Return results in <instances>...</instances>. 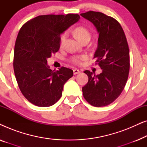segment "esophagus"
I'll return each instance as SVG.
<instances>
[{
	"label": "esophagus",
	"instance_id": "obj_1",
	"mask_svg": "<svg viewBox=\"0 0 147 147\" xmlns=\"http://www.w3.org/2000/svg\"><path fill=\"white\" fill-rule=\"evenodd\" d=\"M73 71H74V75H76V74H78L80 73V71L79 69H75L73 70Z\"/></svg>",
	"mask_w": 147,
	"mask_h": 147
}]
</instances>
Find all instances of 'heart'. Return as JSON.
Masks as SVG:
<instances>
[{
	"label": "heart",
	"mask_w": 147,
	"mask_h": 147,
	"mask_svg": "<svg viewBox=\"0 0 147 147\" xmlns=\"http://www.w3.org/2000/svg\"><path fill=\"white\" fill-rule=\"evenodd\" d=\"M74 33H75L76 37H77L79 40H80V41L86 37H90V33L89 30L85 27H82V26H79V27H76V29H74ZM67 31L63 32V33L61 35V36H60V44H61V45H63L64 43H65V40L67 39ZM86 59H87V56L85 55H82L72 57L71 59V61L73 63L76 64V65H82V61L86 60Z\"/></svg>",
	"instance_id": "1"
}]
</instances>
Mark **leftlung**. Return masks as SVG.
<instances>
[{"mask_svg": "<svg viewBox=\"0 0 147 147\" xmlns=\"http://www.w3.org/2000/svg\"><path fill=\"white\" fill-rule=\"evenodd\" d=\"M81 16L92 22L99 33L94 58L102 69L99 75L84 71L88 82L82 88L83 96L92 106H106L120 95L127 82L130 69L128 42L121 25L113 17L95 11Z\"/></svg>", "mask_w": 147, "mask_h": 147, "instance_id": "8db88e82", "label": "left lung"}]
</instances>
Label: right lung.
<instances>
[{
	"mask_svg": "<svg viewBox=\"0 0 147 147\" xmlns=\"http://www.w3.org/2000/svg\"><path fill=\"white\" fill-rule=\"evenodd\" d=\"M78 14L40 15L22 26L15 45L13 68L21 93L39 107L55 104L73 71L61 67L52 71L47 59L59 51L60 35L79 21Z\"/></svg>",
	"mask_w": 147,
	"mask_h": 147,
	"instance_id": "1",
	"label": "right lung"
}]
</instances>
